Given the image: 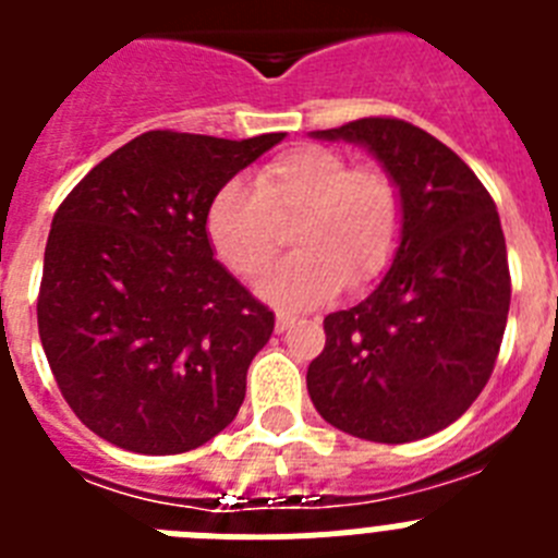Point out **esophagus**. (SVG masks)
<instances>
[{
	"label": "esophagus",
	"instance_id": "obj_1",
	"mask_svg": "<svg viewBox=\"0 0 558 558\" xmlns=\"http://www.w3.org/2000/svg\"><path fill=\"white\" fill-rule=\"evenodd\" d=\"M295 318L293 315H288V313H276V332H284V329L290 327V324H293Z\"/></svg>",
	"mask_w": 558,
	"mask_h": 558
}]
</instances>
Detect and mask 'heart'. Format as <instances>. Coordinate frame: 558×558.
<instances>
[{"label":"heart","instance_id":"b5f03b06","mask_svg":"<svg viewBox=\"0 0 558 558\" xmlns=\"http://www.w3.org/2000/svg\"><path fill=\"white\" fill-rule=\"evenodd\" d=\"M293 223V245L259 293L282 310L327 302L343 284L374 282L397 256L405 226L402 192L377 165H354L322 145H295L259 167L254 184L231 179L206 209V236L220 263L256 279Z\"/></svg>","mask_w":558,"mask_h":558}]
</instances>
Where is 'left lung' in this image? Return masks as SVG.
Wrapping results in <instances>:
<instances>
[{
    "label": "left lung",
    "mask_w": 558,
    "mask_h": 558,
    "mask_svg": "<svg viewBox=\"0 0 558 558\" xmlns=\"http://www.w3.org/2000/svg\"><path fill=\"white\" fill-rule=\"evenodd\" d=\"M315 140L368 147L402 192V243L357 307L324 318L315 411L349 436L405 445L452 425L489 383L511 302L500 215L475 172L422 128L366 117Z\"/></svg>",
    "instance_id": "left-lung-1"
}]
</instances>
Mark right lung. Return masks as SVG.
I'll return each mask as SVG.
<instances>
[{"label": "right lung", "instance_id": "add662e5", "mask_svg": "<svg viewBox=\"0 0 558 558\" xmlns=\"http://www.w3.org/2000/svg\"><path fill=\"white\" fill-rule=\"evenodd\" d=\"M282 140L147 131L58 206L38 335L69 408L111 445L175 456L234 422L274 313L215 259L206 209Z\"/></svg>", "mask_w": 558, "mask_h": 558}]
</instances>
